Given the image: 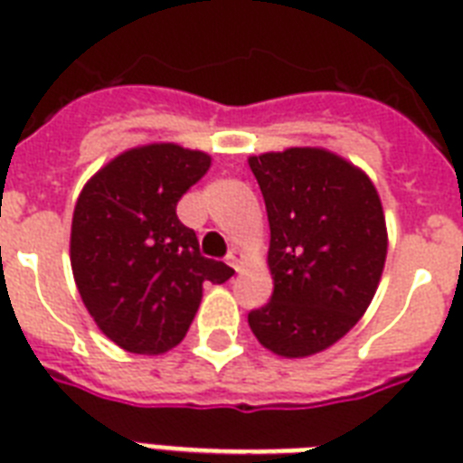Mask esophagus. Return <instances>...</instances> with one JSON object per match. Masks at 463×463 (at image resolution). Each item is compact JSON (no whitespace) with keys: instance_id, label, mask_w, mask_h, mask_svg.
<instances>
[{"instance_id":"esophagus-1","label":"esophagus","mask_w":463,"mask_h":463,"mask_svg":"<svg viewBox=\"0 0 463 463\" xmlns=\"http://www.w3.org/2000/svg\"><path fill=\"white\" fill-rule=\"evenodd\" d=\"M228 264H231L235 271H240L242 264H245V252H242V250H232V252L228 254Z\"/></svg>"}]
</instances>
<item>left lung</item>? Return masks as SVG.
Returning a JSON list of instances; mask_svg holds the SVG:
<instances>
[{
    "mask_svg": "<svg viewBox=\"0 0 463 463\" xmlns=\"http://www.w3.org/2000/svg\"><path fill=\"white\" fill-rule=\"evenodd\" d=\"M269 216L271 300L247 322L267 351L309 358L360 322L387 261V221L365 170L322 146L250 156Z\"/></svg>",
    "mask_w": 463,
    "mask_h": 463,
    "instance_id": "obj_1",
    "label": "left lung"
}]
</instances>
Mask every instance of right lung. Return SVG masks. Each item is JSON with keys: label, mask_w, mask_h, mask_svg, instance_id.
Here are the masks:
<instances>
[{"label": "right lung", "mask_w": 463, "mask_h": 463, "mask_svg": "<svg viewBox=\"0 0 463 463\" xmlns=\"http://www.w3.org/2000/svg\"><path fill=\"white\" fill-rule=\"evenodd\" d=\"M211 167V156L173 141L134 146L108 160L76 199L69 260L98 329L137 355L180 344L203 283L235 271L199 254L177 202Z\"/></svg>", "instance_id": "1"}]
</instances>
